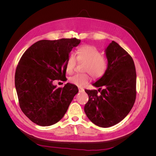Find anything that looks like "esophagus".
<instances>
[{"mask_svg":"<svg viewBox=\"0 0 156 156\" xmlns=\"http://www.w3.org/2000/svg\"><path fill=\"white\" fill-rule=\"evenodd\" d=\"M78 88H79V92H83L84 91V89L83 88H81V87H79Z\"/></svg>","mask_w":156,"mask_h":156,"instance_id":"34e87169","label":"esophagus"}]
</instances>
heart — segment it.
I'll return each instance as SVG.
<instances>
[{
    "label": "heart",
    "instance_id": "obj_1",
    "mask_svg": "<svg viewBox=\"0 0 156 156\" xmlns=\"http://www.w3.org/2000/svg\"><path fill=\"white\" fill-rule=\"evenodd\" d=\"M76 58L73 55H69L66 62L65 69L68 74H72L76 65L77 59L79 62H85L84 72L88 73L75 74L69 79V82L77 87H84L90 81V74L95 78H101L107 72L108 60L105 56L101 55L100 51L95 46L83 45L79 47L75 51Z\"/></svg>",
    "mask_w": 156,
    "mask_h": 156
}]
</instances>
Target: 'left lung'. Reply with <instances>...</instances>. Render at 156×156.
Wrapping results in <instances>:
<instances>
[{"mask_svg":"<svg viewBox=\"0 0 156 156\" xmlns=\"http://www.w3.org/2000/svg\"><path fill=\"white\" fill-rule=\"evenodd\" d=\"M105 52L107 72L92 84L100 88L84 90L89 98L84 112L90 120L101 127L112 126L123 120L133 107L136 94V70L130 55L114 41Z\"/></svg>","mask_w":156,"mask_h":156,"instance_id":"left-lung-1","label":"left lung"}]
</instances>
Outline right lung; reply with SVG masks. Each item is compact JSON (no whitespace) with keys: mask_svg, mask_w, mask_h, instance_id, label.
Instances as JSON below:
<instances>
[{"mask_svg":"<svg viewBox=\"0 0 156 156\" xmlns=\"http://www.w3.org/2000/svg\"><path fill=\"white\" fill-rule=\"evenodd\" d=\"M80 42L75 37L40 40L31 45L19 61L15 85L20 107L37 125L49 126L60 121L79 92L73 84L56 88L53 82L67 80L66 62L72 48Z\"/></svg>","mask_w":156,"mask_h":156,"instance_id":"right-lung-1","label":"right lung"}]
</instances>
